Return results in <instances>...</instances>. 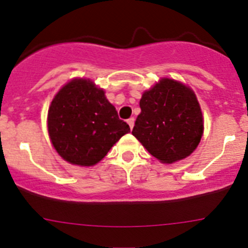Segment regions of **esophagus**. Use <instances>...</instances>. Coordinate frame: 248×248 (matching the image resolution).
Returning a JSON list of instances; mask_svg holds the SVG:
<instances>
[{
	"label": "esophagus",
	"instance_id": "obj_1",
	"mask_svg": "<svg viewBox=\"0 0 248 248\" xmlns=\"http://www.w3.org/2000/svg\"><path fill=\"white\" fill-rule=\"evenodd\" d=\"M127 124H129V128H133V126H134V117H131V119H128L127 120Z\"/></svg>",
	"mask_w": 248,
	"mask_h": 248
}]
</instances>
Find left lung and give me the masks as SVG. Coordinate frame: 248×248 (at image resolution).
<instances>
[{
    "label": "left lung",
    "instance_id": "1",
    "mask_svg": "<svg viewBox=\"0 0 248 248\" xmlns=\"http://www.w3.org/2000/svg\"><path fill=\"white\" fill-rule=\"evenodd\" d=\"M141 112L132 134L163 163L184 159L201 142L202 115L194 92L171 79H162L140 99Z\"/></svg>",
    "mask_w": 248,
    "mask_h": 248
}]
</instances>
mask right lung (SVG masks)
I'll return each instance as SVG.
<instances>
[{
	"label": "right lung",
	"instance_id": "obj_1",
	"mask_svg": "<svg viewBox=\"0 0 248 248\" xmlns=\"http://www.w3.org/2000/svg\"><path fill=\"white\" fill-rule=\"evenodd\" d=\"M47 131L60 156L72 164L94 166L131 129L119 119L104 91L91 80L64 85L47 112Z\"/></svg>",
	"mask_w": 248,
	"mask_h": 248
}]
</instances>
